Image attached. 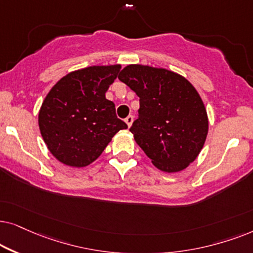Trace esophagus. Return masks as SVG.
Here are the masks:
<instances>
[{
	"label": "esophagus",
	"mask_w": 253,
	"mask_h": 253,
	"mask_svg": "<svg viewBox=\"0 0 253 253\" xmlns=\"http://www.w3.org/2000/svg\"><path fill=\"white\" fill-rule=\"evenodd\" d=\"M133 120H134V119H133V117H132V116H128V117L126 118V119H125V123L127 124V126H128V128H129L130 126H132Z\"/></svg>",
	"instance_id": "esophagus-1"
}]
</instances>
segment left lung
<instances>
[{
    "label": "left lung",
    "instance_id": "1",
    "mask_svg": "<svg viewBox=\"0 0 253 253\" xmlns=\"http://www.w3.org/2000/svg\"><path fill=\"white\" fill-rule=\"evenodd\" d=\"M140 97L130 132L151 163L179 172L195 161L208 134V116L190 81L166 68L128 65L118 76Z\"/></svg>",
    "mask_w": 253,
    "mask_h": 253
}]
</instances>
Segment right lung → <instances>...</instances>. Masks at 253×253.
<instances>
[{
	"label": "right lung",
	"mask_w": 253,
	"mask_h": 253,
	"mask_svg": "<svg viewBox=\"0 0 253 253\" xmlns=\"http://www.w3.org/2000/svg\"><path fill=\"white\" fill-rule=\"evenodd\" d=\"M120 65L74 70L54 84L38 114L40 134L50 154L65 166L84 168L98 158L127 125L116 116L105 92Z\"/></svg>",
	"instance_id": "right-lung-1"
}]
</instances>
